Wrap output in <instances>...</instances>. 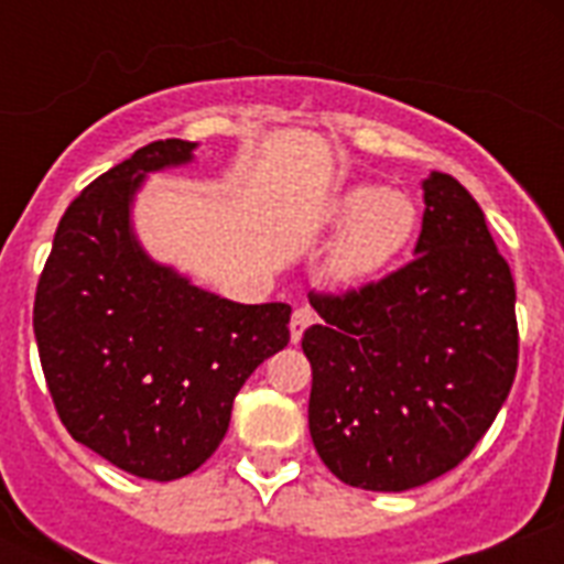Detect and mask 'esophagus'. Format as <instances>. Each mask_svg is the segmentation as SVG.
Masks as SVG:
<instances>
[{
    "label": "esophagus",
    "instance_id": "1",
    "mask_svg": "<svg viewBox=\"0 0 564 564\" xmlns=\"http://www.w3.org/2000/svg\"><path fill=\"white\" fill-rule=\"evenodd\" d=\"M313 325V310L310 307H299L295 313H292V322H290V339L292 345L301 343V336H304V330Z\"/></svg>",
    "mask_w": 564,
    "mask_h": 564
}]
</instances>
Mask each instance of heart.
I'll use <instances>...</instances> for the list:
<instances>
[{"label":"heart","mask_w":564,"mask_h":564,"mask_svg":"<svg viewBox=\"0 0 564 564\" xmlns=\"http://www.w3.org/2000/svg\"><path fill=\"white\" fill-rule=\"evenodd\" d=\"M327 225L339 230L327 254L330 281L362 286L380 278L406 251L419 225V210L401 189L354 184L330 202Z\"/></svg>","instance_id":"1"}]
</instances>
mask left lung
<instances>
[{
	"label": "left lung",
	"instance_id": "8db88e82",
	"mask_svg": "<svg viewBox=\"0 0 564 564\" xmlns=\"http://www.w3.org/2000/svg\"><path fill=\"white\" fill-rule=\"evenodd\" d=\"M415 257L348 295H313L310 436L348 486L406 491L463 463L518 369L516 281L480 204L456 178L421 181Z\"/></svg>",
	"mask_w": 564,
	"mask_h": 564
}]
</instances>
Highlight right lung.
<instances>
[{
	"label": "right lung",
	"mask_w": 564,
	"mask_h": 564,
	"mask_svg": "<svg viewBox=\"0 0 564 564\" xmlns=\"http://www.w3.org/2000/svg\"><path fill=\"white\" fill-rule=\"evenodd\" d=\"M195 143L158 140L84 189L55 230L34 339L75 442L143 480L187 477L228 433L251 371L290 343V304H237L149 257L134 198Z\"/></svg>",
	"instance_id": "add662e5"
}]
</instances>
